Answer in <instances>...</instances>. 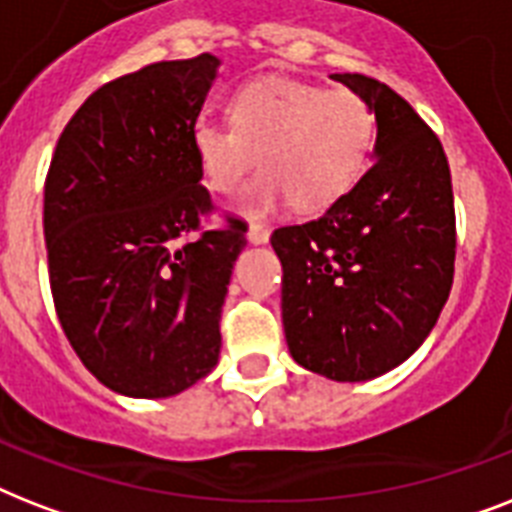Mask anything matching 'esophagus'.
<instances>
[{
  "label": "esophagus",
  "mask_w": 512,
  "mask_h": 512,
  "mask_svg": "<svg viewBox=\"0 0 512 512\" xmlns=\"http://www.w3.org/2000/svg\"><path fill=\"white\" fill-rule=\"evenodd\" d=\"M249 241H252V244H265V241H268V236H271V233H268V228H265V225H260V223H252L249 225Z\"/></svg>",
  "instance_id": "1"
}]
</instances>
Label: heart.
Segmentation results:
<instances>
[{
  "label": "heart",
  "instance_id": "heart-1",
  "mask_svg": "<svg viewBox=\"0 0 512 512\" xmlns=\"http://www.w3.org/2000/svg\"><path fill=\"white\" fill-rule=\"evenodd\" d=\"M228 122H201L193 151L204 183L239 196L247 215H265L289 196L297 212H321L345 199L366 175L377 146V114L353 90L300 79H257L228 98Z\"/></svg>",
  "mask_w": 512,
  "mask_h": 512
}]
</instances>
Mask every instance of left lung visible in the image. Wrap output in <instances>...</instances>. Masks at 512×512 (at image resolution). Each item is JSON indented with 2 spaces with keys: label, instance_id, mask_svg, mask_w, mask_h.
I'll return each instance as SVG.
<instances>
[{
  "label": "left lung",
  "instance_id": "obj_1",
  "mask_svg": "<svg viewBox=\"0 0 512 512\" xmlns=\"http://www.w3.org/2000/svg\"><path fill=\"white\" fill-rule=\"evenodd\" d=\"M377 114V162L337 204L276 228L281 319L297 364L337 382L390 372L436 327L457 223L444 146L388 84L332 74Z\"/></svg>",
  "mask_w": 512,
  "mask_h": 512
}]
</instances>
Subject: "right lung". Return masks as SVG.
Here are the masks:
<instances>
[{"instance_id":"right-lung-1","label":"right lung","mask_w":512,"mask_h":512,"mask_svg":"<svg viewBox=\"0 0 512 512\" xmlns=\"http://www.w3.org/2000/svg\"><path fill=\"white\" fill-rule=\"evenodd\" d=\"M217 58L159 60L103 84L71 116L44 180L55 313L106 388L167 398L220 356V311L247 223L215 215L193 130Z\"/></svg>"}]
</instances>
